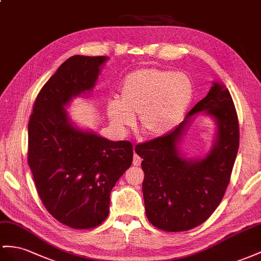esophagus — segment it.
<instances>
[{"label": "esophagus", "mask_w": 261, "mask_h": 261, "mask_svg": "<svg viewBox=\"0 0 261 261\" xmlns=\"http://www.w3.org/2000/svg\"><path fill=\"white\" fill-rule=\"evenodd\" d=\"M141 161H142V159L140 158L138 154H135V155H133V165L139 166L140 164H141Z\"/></svg>", "instance_id": "34e87169"}]
</instances>
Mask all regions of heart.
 <instances>
[{
    "mask_svg": "<svg viewBox=\"0 0 261 261\" xmlns=\"http://www.w3.org/2000/svg\"><path fill=\"white\" fill-rule=\"evenodd\" d=\"M193 96V84L183 72L156 67L138 69L123 78L119 100L111 99L107 103V116L119 130L129 128L139 116L144 135L160 137L179 123Z\"/></svg>",
    "mask_w": 261,
    "mask_h": 261,
    "instance_id": "b5f03b06",
    "label": "heart"
}]
</instances>
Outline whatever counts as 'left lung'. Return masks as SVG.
Segmentation results:
<instances>
[{
    "instance_id": "left-lung-1",
    "label": "left lung",
    "mask_w": 261,
    "mask_h": 261,
    "mask_svg": "<svg viewBox=\"0 0 261 261\" xmlns=\"http://www.w3.org/2000/svg\"><path fill=\"white\" fill-rule=\"evenodd\" d=\"M217 123L211 151L202 159H188L178 144L197 114ZM239 146V123L232 98L224 84L214 82L178 126L163 137L138 144L143 159L142 184L149 222L164 231H185L204 223L222 202Z\"/></svg>"
}]
</instances>
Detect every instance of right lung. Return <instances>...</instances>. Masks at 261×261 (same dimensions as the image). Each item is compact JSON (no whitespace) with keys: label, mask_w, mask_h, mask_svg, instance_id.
Instances as JSON below:
<instances>
[{"label":"right lung","mask_w":261,"mask_h":261,"mask_svg":"<svg viewBox=\"0 0 261 261\" xmlns=\"http://www.w3.org/2000/svg\"><path fill=\"white\" fill-rule=\"evenodd\" d=\"M107 59H67L39 91L29 122V165L38 195L53 217L73 229L103 222L112 188L132 163L129 141L80 129L65 109L93 89Z\"/></svg>","instance_id":"obj_1"}]
</instances>
